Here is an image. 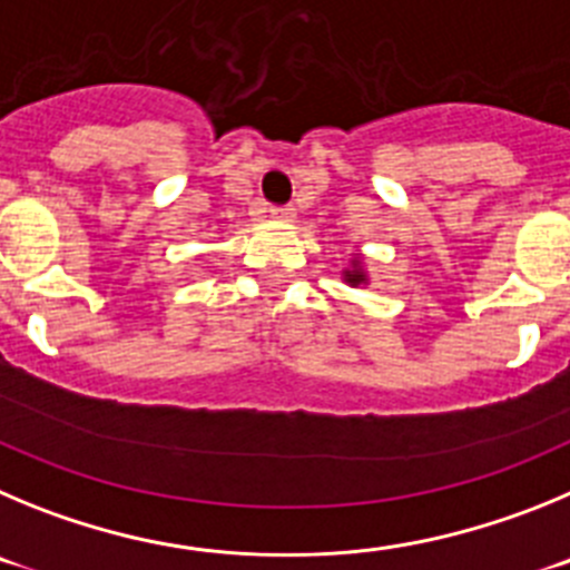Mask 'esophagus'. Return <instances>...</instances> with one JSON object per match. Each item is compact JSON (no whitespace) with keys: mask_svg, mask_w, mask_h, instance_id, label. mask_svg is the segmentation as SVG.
Returning <instances> with one entry per match:
<instances>
[{"mask_svg":"<svg viewBox=\"0 0 570 570\" xmlns=\"http://www.w3.org/2000/svg\"><path fill=\"white\" fill-rule=\"evenodd\" d=\"M269 213H273V218H278V222H292V218H295V207H292V204H278V207H273Z\"/></svg>","mask_w":570,"mask_h":570,"instance_id":"esophagus-1","label":"esophagus"}]
</instances>
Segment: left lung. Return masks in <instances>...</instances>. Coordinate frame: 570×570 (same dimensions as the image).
I'll return each mask as SVG.
<instances>
[{"mask_svg": "<svg viewBox=\"0 0 570 570\" xmlns=\"http://www.w3.org/2000/svg\"><path fill=\"white\" fill-rule=\"evenodd\" d=\"M346 281H348V284H361L363 275L361 273H346Z\"/></svg>", "mask_w": 570, "mask_h": 570, "instance_id": "left-lung-1", "label": "left lung"}]
</instances>
